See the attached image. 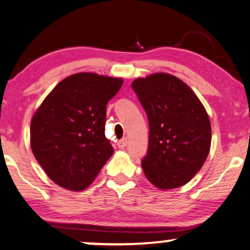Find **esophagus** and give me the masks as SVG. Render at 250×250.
<instances>
[{
  "mask_svg": "<svg viewBox=\"0 0 250 250\" xmlns=\"http://www.w3.org/2000/svg\"><path fill=\"white\" fill-rule=\"evenodd\" d=\"M117 146H118L119 148H125V147L127 146V138H123V139H120L118 143H117Z\"/></svg>",
  "mask_w": 250,
  "mask_h": 250,
  "instance_id": "1",
  "label": "esophagus"
}]
</instances>
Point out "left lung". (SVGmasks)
<instances>
[{
    "mask_svg": "<svg viewBox=\"0 0 250 250\" xmlns=\"http://www.w3.org/2000/svg\"><path fill=\"white\" fill-rule=\"evenodd\" d=\"M132 88L149 123L145 176L161 190L180 188L204 165L211 147V123L189 85L167 73L135 79Z\"/></svg>",
    "mask_w": 250,
    "mask_h": 250,
    "instance_id": "obj_1",
    "label": "left lung"
}]
</instances>
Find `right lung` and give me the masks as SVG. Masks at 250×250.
<instances>
[{
  "instance_id": "add662e5",
  "label": "right lung",
  "mask_w": 250,
  "mask_h": 250,
  "mask_svg": "<svg viewBox=\"0 0 250 250\" xmlns=\"http://www.w3.org/2000/svg\"><path fill=\"white\" fill-rule=\"evenodd\" d=\"M123 79L78 73L55 85L31 119L33 155L55 184L82 191L113 154L105 138L106 104Z\"/></svg>"
}]
</instances>
